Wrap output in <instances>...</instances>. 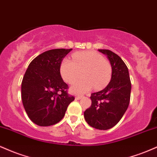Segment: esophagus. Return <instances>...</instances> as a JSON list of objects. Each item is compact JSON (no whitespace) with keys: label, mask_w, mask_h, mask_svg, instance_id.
Returning <instances> with one entry per match:
<instances>
[{"label":"esophagus","mask_w":157,"mask_h":157,"mask_svg":"<svg viewBox=\"0 0 157 157\" xmlns=\"http://www.w3.org/2000/svg\"><path fill=\"white\" fill-rule=\"evenodd\" d=\"M82 97L83 96H82V95H77V96L75 97V99L76 100H80L81 98H82Z\"/></svg>","instance_id":"obj_1"}]
</instances>
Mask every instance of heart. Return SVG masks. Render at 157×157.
Wrapping results in <instances>:
<instances>
[{
    "label": "heart",
    "mask_w": 157,
    "mask_h": 157,
    "mask_svg": "<svg viewBox=\"0 0 157 157\" xmlns=\"http://www.w3.org/2000/svg\"><path fill=\"white\" fill-rule=\"evenodd\" d=\"M73 61L65 58L61 62V77L67 83H71L83 72L84 79L74 82L71 86L73 93L87 92L104 88L109 82L112 75V68L108 60L96 52H76L72 55Z\"/></svg>",
    "instance_id": "heart-1"
}]
</instances>
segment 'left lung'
<instances>
[{
	"label": "left lung",
	"mask_w": 157,
	"mask_h": 157,
	"mask_svg": "<svg viewBox=\"0 0 157 157\" xmlns=\"http://www.w3.org/2000/svg\"><path fill=\"white\" fill-rule=\"evenodd\" d=\"M107 56L112 68L108 86L102 91L91 94V105L84 112L90 126L108 130L121 120L130 102L131 83L128 69L120 57L108 49H98Z\"/></svg>",
	"instance_id": "obj_1"
}]
</instances>
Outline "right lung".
<instances>
[{"label":"right lung","instance_id":"add662e5","mask_svg":"<svg viewBox=\"0 0 157 157\" xmlns=\"http://www.w3.org/2000/svg\"><path fill=\"white\" fill-rule=\"evenodd\" d=\"M71 50H48L29 65L21 84V97L27 115L36 125L49 126L59 122L75 100L67 93L68 85L60 73L63 59Z\"/></svg>","mask_w":157,"mask_h":157}]
</instances>
